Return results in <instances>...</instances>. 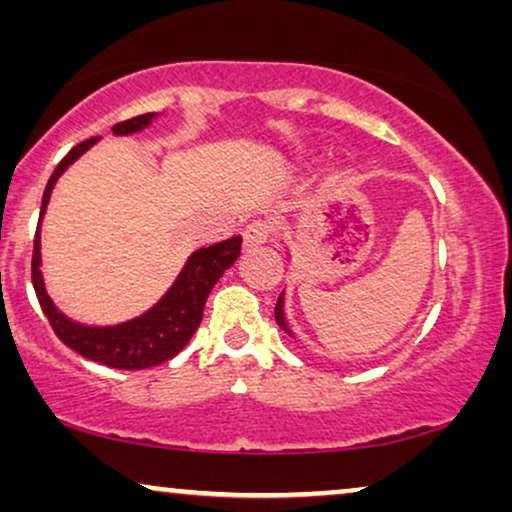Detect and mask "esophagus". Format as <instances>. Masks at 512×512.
Here are the masks:
<instances>
[{
    "mask_svg": "<svg viewBox=\"0 0 512 512\" xmlns=\"http://www.w3.org/2000/svg\"><path fill=\"white\" fill-rule=\"evenodd\" d=\"M272 235V226L268 221H251L244 226L242 230V240H244V247H258V244H265L270 240Z\"/></svg>",
    "mask_w": 512,
    "mask_h": 512,
    "instance_id": "34e87169",
    "label": "esophagus"
}]
</instances>
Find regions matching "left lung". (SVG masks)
Here are the masks:
<instances>
[{
  "instance_id": "left-lung-1",
  "label": "left lung",
  "mask_w": 512,
  "mask_h": 512,
  "mask_svg": "<svg viewBox=\"0 0 512 512\" xmlns=\"http://www.w3.org/2000/svg\"><path fill=\"white\" fill-rule=\"evenodd\" d=\"M275 319H277V324L282 326L286 333H291L289 328H286V321H284V312H282V296H279V300H277V307H275Z\"/></svg>"
}]
</instances>
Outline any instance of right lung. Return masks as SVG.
I'll return each mask as SVG.
<instances>
[{"label":"right lung","instance_id":"1","mask_svg":"<svg viewBox=\"0 0 512 512\" xmlns=\"http://www.w3.org/2000/svg\"><path fill=\"white\" fill-rule=\"evenodd\" d=\"M156 114H142L128 121L116 123L111 132L114 135H130V132L142 130L144 125H149L151 118ZM97 137H90L86 142L76 144L65 158L60 160L55 172L48 179L44 198H41V212L48 205L51 198L53 184L58 181L62 172L67 170L69 163H74L88 146H93ZM242 249V237H228V240L216 242L212 247L198 249L188 258L186 268L181 270L177 282L172 284V289L165 293L163 300L158 305H153L149 312L142 317L125 321L118 326H81L69 321L65 314L55 310L51 298L46 296L44 279H41L39 263V226L37 235H34V249H32V284L37 291L39 305L44 310L48 324H51L53 333L65 342L67 347H72L74 352L86 356L90 361L102 363L109 368H121V370H137V368H151L158 366L167 359H172L174 354H179L186 347V342L191 340L195 328L200 326L202 310H205V300L212 291V286L219 282V277L237 261Z\"/></svg>","mask_w":512,"mask_h":512}]
</instances>
